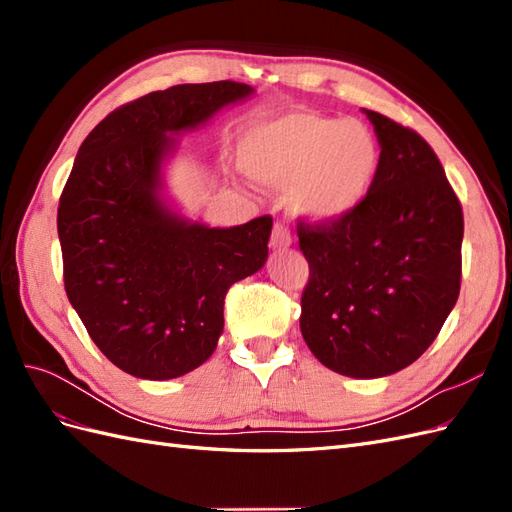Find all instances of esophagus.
I'll use <instances>...</instances> for the list:
<instances>
[{
    "mask_svg": "<svg viewBox=\"0 0 512 512\" xmlns=\"http://www.w3.org/2000/svg\"><path fill=\"white\" fill-rule=\"evenodd\" d=\"M290 243H292L290 230H288L284 224L277 222V224L273 226V235H271L269 245L273 247V250H286V247H290Z\"/></svg>",
    "mask_w": 512,
    "mask_h": 512,
    "instance_id": "esophagus-1",
    "label": "esophagus"
}]
</instances>
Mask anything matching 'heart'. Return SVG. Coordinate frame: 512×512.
Listing matches in <instances>:
<instances>
[{"mask_svg": "<svg viewBox=\"0 0 512 512\" xmlns=\"http://www.w3.org/2000/svg\"><path fill=\"white\" fill-rule=\"evenodd\" d=\"M239 160L252 179L290 190L297 213L335 222L369 194L380 149L359 121L288 113L254 123L241 138Z\"/></svg>", "mask_w": 512, "mask_h": 512, "instance_id": "1", "label": "heart"}]
</instances>
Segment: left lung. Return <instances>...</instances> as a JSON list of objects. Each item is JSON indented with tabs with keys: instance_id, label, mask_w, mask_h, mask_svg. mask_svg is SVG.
Here are the masks:
<instances>
[{
	"instance_id": "8db88e82",
	"label": "left lung",
	"mask_w": 512,
	"mask_h": 512,
	"mask_svg": "<svg viewBox=\"0 0 512 512\" xmlns=\"http://www.w3.org/2000/svg\"><path fill=\"white\" fill-rule=\"evenodd\" d=\"M363 113L380 143L378 175L346 218L299 220L309 262L299 320L324 367L382 378L414 363L457 303L463 211L421 134Z\"/></svg>"
}]
</instances>
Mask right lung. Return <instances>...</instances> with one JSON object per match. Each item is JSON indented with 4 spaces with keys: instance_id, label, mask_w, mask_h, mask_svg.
<instances>
[{
    "instance_id": "1",
    "label": "right lung",
    "mask_w": 512,
    "mask_h": 512,
    "mask_svg": "<svg viewBox=\"0 0 512 512\" xmlns=\"http://www.w3.org/2000/svg\"><path fill=\"white\" fill-rule=\"evenodd\" d=\"M252 94L235 81L153 91L106 115L76 153L57 209L66 294L100 352L134 378L203 365L224 331L228 288L267 262L269 215L209 228L160 194L173 134Z\"/></svg>"
}]
</instances>
